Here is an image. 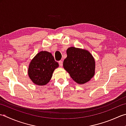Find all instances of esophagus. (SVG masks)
Returning <instances> with one entry per match:
<instances>
[{
	"label": "esophagus",
	"mask_w": 126,
	"mask_h": 126,
	"mask_svg": "<svg viewBox=\"0 0 126 126\" xmlns=\"http://www.w3.org/2000/svg\"><path fill=\"white\" fill-rule=\"evenodd\" d=\"M59 66L60 67H63V62L62 61H59Z\"/></svg>",
	"instance_id": "obj_1"
}]
</instances>
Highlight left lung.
<instances>
[{
  "label": "left lung",
  "instance_id": "left-lung-1",
  "mask_svg": "<svg viewBox=\"0 0 126 126\" xmlns=\"http://www.w3.org/2000/svg\"><path fill=\"white\" fill-rule=\"evenodd\" d=\"M63 67L73 80L79 84L88 82L95 73V60L94 56L85 49L69 47Z\"/></svg>",
  "mask_w": 126,
  "mask_h": 126
}]
</instances>
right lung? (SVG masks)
<instances>
[{"instance_id": "add662e5", "label": "right lung", "mask_w": 126, "mask_h": 126, "mask_svg": "<svg viewBox=\"0 0 126 126\" xmlns=\"http://www.w3.org/2000/svg\"><path fill=\"white\" fill-rule=\"evenodd\" d=\"M58 63L50 53L41 51L30 61L28 67V76L33 83L37 85H45L49 82Z\"/></svg>"}]
</instances>
